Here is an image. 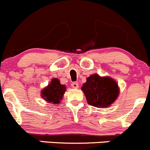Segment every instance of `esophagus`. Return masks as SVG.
<instances>
[{
  "label": "esophagus",
  "mask_w": 150,
  "mask_h": 150,
  "mask_svg": "<svg viewBox=\"0 0 150 150\" xmlns=\"http://www.w3.org/2000/svg\"><path fill=\"white\" fill-rule=\"evenodd\" d=\"M71 86L73 88H78L79 87V84L77 82H73L71 84Z\"/></svg>",
  "instance_id": "obj_1"
}]
</instances>
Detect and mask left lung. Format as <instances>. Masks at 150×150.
I'll return each mask as SVG.
<instances>
[{
    "label": "left lung",
    "mask_w": 150,
    "mask_h": 150,
    "mask_svg": "<svg viewBox=\"0 0 150 150\" xmlns=\"http://www.w3.org/2000/svg\"><path fill=\"white\" fill-rule=\"evenodd\" d=\"M81 90L87 103L97 108L109 107L117 98L120 88L117 82L110 76H100L98 74L87 77Z\"/></svg>",
    "instance_id": "left-lung-1"
}]
</instances>
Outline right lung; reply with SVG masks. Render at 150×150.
Instances as JSON below:
<instances>
[{
    "instance_id": "obj_1",
    "label": "right lung",
    "mask_w": 150,
    "mask_h": 150,
    "mask_svg": "<svg viewBox=\"0 0 150 150\" xmlns=\"http://www.w3.org/2000/svg\"><path fill=\"white\" fill-rule=\"evenodd\" d=\"M66 91V85L60 84L58 79L53 78L51 82L41 90V96L48 103L57 104L63 100Z\"/></svg>"
}]
</instances>
